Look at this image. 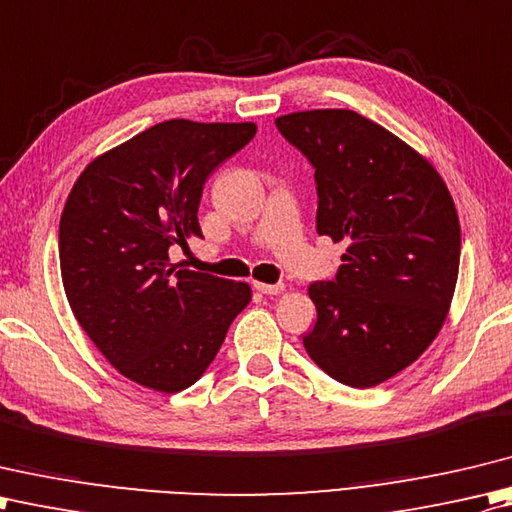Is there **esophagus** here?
<instances>
[{
	"label": "esophagus",
	"instance_id": "1",
	"mask_svg": "<svg viewBox=\"0 0 512 512\" xmlns=\"http://www.w3.org/2000/svg\"><path fill=\"white\" fill-rule=\"evenodd\" d=\"M254 289L260 291V294H267V296H278L285 291L283 283H276V285H267V283H254Z\"/></svg>",
	"mask_w": 512,
	"mask_h": 512
}]
</instances>
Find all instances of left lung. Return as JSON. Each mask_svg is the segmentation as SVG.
<instances>
[{
  "label": "left lung",
  "mask_w": 512,
  "mask_h": 512,
  "mask_svg": "<svg viewBox=\"0 0 512 512\" xmlns=\"http://www.w3.org/2000/svg\"><path fill=\"white\" fill-rule=\"evenodd\" d=\"M276 128L316 170V229L344 243L333 280L309 287L318 320L302 344L318 367L369 389L422 356L460 271V221L433 165L353 110H307Z\"/></svg>",
  "instance_id": "8db88e82"
}]
</instances>
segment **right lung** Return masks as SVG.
<instances>
[{"label": "right lung", "mask_w": 512, "mask_h": 512, "mask_svg": "<svg viewBox=\"0 0 512 512\" xmlns=\"http://www.w3.org/2000/svg\"><path fill=\"white\" fill-rule=\"evenodd\" d=\"M254 134V123H156L101 154L72 187L59 223L61 280L81 329L132 382L192 387L252 300L247 283L183 269L170 249L201 236L207 176Z\"/></svg>", "instance_id": "1"}]
</instances>
